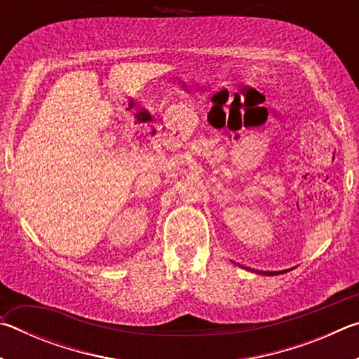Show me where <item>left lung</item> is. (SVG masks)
Segmentation results:
<instances>
[{
    "label": "left lung",
    "mask_w": 359,
    "mask_h": 359,
    "mask_svg": "<svg viewBox=\"0 0 359 359\" xmlns=\"http://www.w3.org/2000/svg\"><path fill=\"white\" fill-rule=\"evenodd\" d=\"M288 271H291V269H287V271H271V272H258V271H255V272H258V274H263V276H278V274H285V272H288Z\"/></svg>",
    "instance_id": "8db88e82"
}]
</instances>
